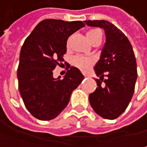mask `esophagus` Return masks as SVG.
Returning <instances> with one entry per match:
<instances>
[{
  "mask_svg": "<svg viewBox=\"0 0 147 147\" xmlns=\"http://www.w3.org/2000/svg\"><path fill=\"white\" fill-rule=\"evenodd\" d=\"M84 76H85V77H87V76H86V75H84Z\"/></svg>",
  "mask_w": 147,
  "mask_h": 147,
  "instance_id": "34e87169",
  "label": "esophagus"
}]
</instances>
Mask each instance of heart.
I'll return each mask as SVG.
<instances>
[{
    "label": "heart",
    "instance_id": "obj_1",
    "mask_svg": "<svg viewBox=\"0 0 147 147\" xmlns=\"http://www.w3.org/2000/svg\"><path fill=\"white\" fill-rule=\"evenodd\" d=\"M86 37L88 40L92 43L95 40L101 39V31L98 29H92L88 30L86 32ZM70 41H71V38H69L66 41L67 47H69L70 46ZM94 63H95V60L92 57H88V56H76L72 59V64L74 66H76L82 71H88Z\"/></svg>",
    "mask_w": 147,
    "mask_h": 147
}]
</instances>
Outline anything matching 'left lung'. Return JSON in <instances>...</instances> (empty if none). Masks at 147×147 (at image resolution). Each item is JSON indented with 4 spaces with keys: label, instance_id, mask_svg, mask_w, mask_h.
<instances>
[{
    "label": "left lung",
    "instance_id": "8db88e82",
    "mask_svg": "<svg viewBox=\"0 0 147 147\" xmlns=\"http://www.w3.org/2000/svg\"><path fill=\"white\" fill-rule=\"evenodd\" d=\"M89 26L105 30L106 43L94 70L100 79L96 91L89 95L91 107L100 117L114 120L128 107L137 78L136 61L125 35L107 21H85ZM106 79H104V76Z\"/></svg>",
    "mask_w": 147,
    "mask_h": 147
}]
</instances>
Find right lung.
<instances>
[{
	"label": "right lung",
	"instance_id": "1",
	"mask_svg": "<svg viewBox=\"0 0 147 147\" xmlns=\"http://www.w3.org/2000/svg\"><path fill=\"white\" fill-rule=\"evenodd\" d=\"M84 26L81 21L47 19L38 23L25 40L17 69L18 88L25 107L36 119L56 118L84 79L73 66H69L63 79H55L52 72L64 61L68 37Z\"/></svg>",
	"mask_w": 147,
	"mask_h": 147
}]
</instances>
